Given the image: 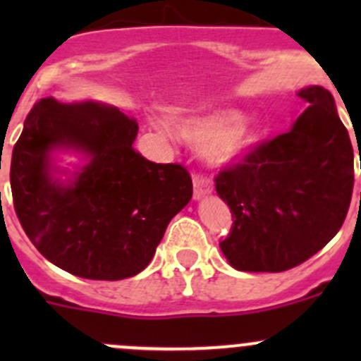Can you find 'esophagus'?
Returning <instances> with one entry per match:
<instances>
[{"mask_svg":"<svg viewBox=\"0 0 361 361\" xmlns=\"http://www.w3.org/2000/svg\"><path fill=\"white\" fill-rule=\"evenodd\" d=\"M211 190H213V183H211V180L207 178V174H204L202 171L194 173V197H202V195L209 194Z\"/></svg>","mask_w":361,"mask_h":361,"instance_id":"34e87169","label":"esophagus"}]
</instances>
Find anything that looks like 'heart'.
I'll list each match as a JSON object with an SVG mask.
<instances>
[{
    "instance_id": "1",
    "label": "heart",
    "mask_w": 361,
    "mask_h": 361,
    "mask_svg": "<svg viewBox=\"0 0 361 361\" xmlns=\"http://www.w3.org/2000/svg\"><path fill=\"white\" fill-rule=\"evenodd\" d=\"M178 133L194 147L206 148L207 159L214 164H227L245 154L255 141L257 130L250 120L239 118L235 111L188 118L178 126Z\"/></svg>"
}]
</instances>
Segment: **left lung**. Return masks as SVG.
I'll return each mask as SVG.
<instances>
[{
  "label": "left lung",
  "mask_w": 361,
  "mask_h": 361,
  "mask_svg": "<svg viewBox=\"0 0 361 361\" xmlns=\"http://www.w3.org/2000/svg\"><path fill=\"white\" fill-rule=\"evenodd\" d=\"M298 96L307 108L288 130L248 148L214 176L232 213L220 248L238 271L297 267L337 234L348 214L355 185L348 130L329 90L312 85Z\"/></svg>",
  "instance_id": "obj_1"
}]
</instances>
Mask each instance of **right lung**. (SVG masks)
Returning a JSON list of instances; mask_svg holds the SVG:
<instances>
[{"instance_id":"1","label":"right lung","mask_w":361,"mask_h":361,"mask_svg":"<svg viewBox=\"0 0 361 361\" xmlns=\"http://www.w3.org/2000/svg\"><path fill=\"white\" fill-rule=\"evenodd\" d=\"M137 122L116 108L43 97L25 116L10 164L13 207L29 241L57 267L118 281L143 271L167 224L192 199L181 164L134 150ZM66 144L91 155L71 188L48 176V152Z\"/></svg>"}]
</instances>
